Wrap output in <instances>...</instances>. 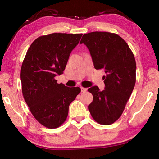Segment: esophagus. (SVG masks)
<instances>
[{
	"label": "esophagus",
	"mask_w": 159,
	"mask_h": 159,
	"mask_svg": "<svg viewBox=\"0 0 159 159\" xmlns=\"http://www.w3.org/2000/svg\"><path fill=\"white\" fill-rule=\"evenodd\" d=\"M80 89H81V92H83V93L87 91V88H84V87H80Z\"/></svg>",
	"instance_id": "obj_1"
}]
</instances>
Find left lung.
Returning a JSON list of instances; mask_svg holds the SVG:
<instances>
[{
    "label": "left lung",
    "mask_w": 159,
    "mask_h": 159,
    "mask_svg": "<svg viewBox=\"0 0 159 159\" xmlns=\"http://www.w3.org/2000/svg\"><path fill=\"white\" fill-rule=\"evenodd\" d=\"M80 43L88 48L94 67L103 69L104 89H88L93 100L88 106L98 123L109 125L122 114L136 82V62L129 46L118 35L108 32L84 34Z\"/></svg>",
    "instance_id": "obj_1"
}]
</instances>
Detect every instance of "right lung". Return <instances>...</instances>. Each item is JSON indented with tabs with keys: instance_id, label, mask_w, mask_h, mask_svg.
Segmentation results:
<instances>
[{
	"instance_id": "obj_1",
	"label": "right lung",
	"mask_w": 159,
	"mask_h": 159,
	"mask_svg": "<svg viewBox=\"0 0 159 159\" xmlns=\"http://www.w3.org/2000/svg\"><path fill=\"white\" fill-rule=\"evenodd\" d=\"M83 34L52 33L37 38L23 61L20 79L24 98L33 116L43 126L56 128L66 120L79 87L58 84L55 77L65 70L71 52Z\"/></svg>"
}]
</instances>
